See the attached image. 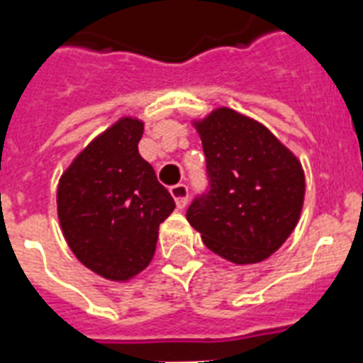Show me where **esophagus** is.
Wrapping results in <instances>:
<instances>
[{"label":"esophagus","instance_id":"34e87169","mask_svg":"<svg viewBox=\"0 0 363 363\" xmlns=\"http://www.w3.org/2000/svg\"><path fill=\"white\" fill-rule=\"evenodd\" d=\"M173 199H175L177 207L184 208L188 205V199H190V190H188L186 184H175V186L169 188Z\"/></svg>","mask_w":363,"mask_h":363}]
</instances>
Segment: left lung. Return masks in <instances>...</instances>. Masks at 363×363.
<instances>
[{
  "label": "left lung",
  "instance_id": "8db88e82",
  "mask_svg": "<svg viewBox=\"0 0 363 363\" xmlns=\"http://www.w3.org/2000/svg\"><path fill=\"white\" fill-rule=\"evenodd\" d=\"M196 128L208 186L188 207V222L220 257L264 261L298 223L304 169L267 126L235 110L218 108Z\"/></svg>",
  "mask_w": 363,
  "mask_h": 363
}]
</instances>
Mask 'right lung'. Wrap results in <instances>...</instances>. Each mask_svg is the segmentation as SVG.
<instances>
[{
    "label": "right lung",
    "instance_id": "add662e5",
    "mask_svg": "<svg viewBox=\"0 0 363 363\" xmlns=\"http://www.w3.org/2000/svg\"><path fill=\"white\" fill-rule=\"evenodd\" d=\"M143 123L119 119L63 173L57 214L70 250L106 279L125 281L151 263L158 228L175 208L140 156Z\"/></svg>",
    "mask_w": 363,
    "mask_h": 363
}]
</instances>
